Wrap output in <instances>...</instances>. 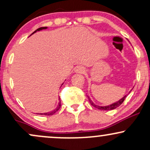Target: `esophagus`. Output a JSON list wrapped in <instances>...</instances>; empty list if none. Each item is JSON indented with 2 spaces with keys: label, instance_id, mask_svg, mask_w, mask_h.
<instances>
[{
  "label": "esophagus",
  "instance_id": "1",
  "mask_svg": "<svg viewBox=\"0 0 150 150\" xmlns=\"http://www.w3.org/2000/svg\"><path fill=\"white\" fill-rule=\"evenodd\" d=\"M75 72L76 73H85V68L82 66L76 67L75 68Z\"/></svg>",
  "mask_w": 150,
  "mask_h": 150
}]
</instances>
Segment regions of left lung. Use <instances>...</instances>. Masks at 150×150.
Returning a JSON list of instances; mask_svg holds the SVG:
<instances>
[{
    "mask_svg": "<svg viewBox=\"0 0 150 150\" xmlns=\"http://www.w3.org/2000/svg\"><path fill=\"white\" fill-rule=\"evenodd\" d=\"M132 89H133V88H132ZM132 89L130 91V92H129V93L131 92ZM127 96H128V94H126V95H125L124 97H122L121 99H119V100H118V101H116V102L113 103V104H111L108 105V106H99V105L95 104L94 102H93V101H92V100H91V99H90V98H89V97H88V96H87V97H88L89 103H90L91 105L94 106V107L97 108H98V109H99V110H102V111H109V110L115 109V108H116L117 107H118V106H119L123 102V101L125 100V98H126Z\"/></svg>",
    "mask_w": 150,
    "mask_h": 150,
    "instance_id": "8db88e82",
    "label": "left lung"
}]
</instances>
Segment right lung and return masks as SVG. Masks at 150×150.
Masks as SVG:
<instances>
[{
    "label": "right lung",
    "mask_w": 150,
    "mask_h": 150,
    "mask_svg": "<svg viewBox=\"0 0 150 150\" xmlns=\"http://www.w3.org/2000/svg\"><path fill=\"white\" fill-rule=\"evenodd\" d=\"M47 28H48V27H40V28L37 29V30L34 31V32L33 33H32V34H34V33H35V32H39V31H41V30H46V29H47ZM32 34H31V35H32ZM31 35H30V36H31ZM63 85V83L61 85ZM58 101H59V102H58V106H57V107H56V108H55L54 110H53V111H49V112H46V113H37V114H40V115H46V116H51V115H53V114H54L56 112V111H58V110L60 109V108H61V99H60V97H59V99H58Z\"/></svg>",
    "instance_id": "right-lung-1"
}]
</instances>
